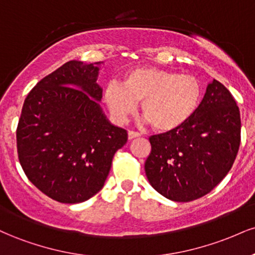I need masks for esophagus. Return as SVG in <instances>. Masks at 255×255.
Instances as JSON below:
<instances>
[{
  "mask_svg": "<svg viewBox=\"0 0 255 255\" xmlns=\"http://www.w3.org/2000/svg\"><path fill=\"white\" fill-rule=\"evenodd\" d=\"M137 136H140V134L137 133V131H134V130L128 131V139H129V140L135 139V137H137Z\"/></svg>",
  "mask_w": 255,
  "mask_h": 255,
  "instance_id": "34e87169",
  "label": "esophagus"
}]
</instances>
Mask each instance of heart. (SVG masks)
<instances>
[{"label":"heart","mask_w":255,"mask_h":255,"mask_svg":"<svg viewBox=\"0 0 255 255\" xmlns=\"http://www.w3.org/2000/svg\"><path fill=\"white\" fill-rule=\"evenodd\" d=\"M203 99V85L192 74H178L156 67L128 71L122 85L109 83L103 101L111 118L125 124L134 115L137 102L146 121L160 133H171L189 122Z\"/></svg>","instance_id":"heart-1"}]
</instances>
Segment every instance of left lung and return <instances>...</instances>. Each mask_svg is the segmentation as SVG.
Here are the masks:
<instances>
[{
    "instance_id": "obj_1",
    "label": "left lung",
    "mask_w": 255,
    "mask_h": 255,
    "mask_svg": "<svg viewBox=\"0 0 255 255\" xmlns=\"http://www.w3.org/2000/svg\"><path fill=\"white\" fill-rule=\"evenodd\" d=\"M240 142L239 107L229 90L213 80L188 124L171 133L150 136L146 176L163 197L178 203L195 200L227 176Z\"/></svg>"
}]
</instances>
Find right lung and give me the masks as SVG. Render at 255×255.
<instances>
[{"instance_id":"add662e5","label":"right lung","mask_w":255,"mask_h":255,"mask_svg":"<svg viewBox=\"0 0 255 255\" xmlns=\"http://www.w3.org/2000/svg\"><path fill=\"white\" fill-rule=\"evenodd\" d=\"M102 62L69 61L30 91L16 128L20 164L58 203L89 200L103 188L127 130L111 125L98 102Z\"/></svg>"}]
</instances>
